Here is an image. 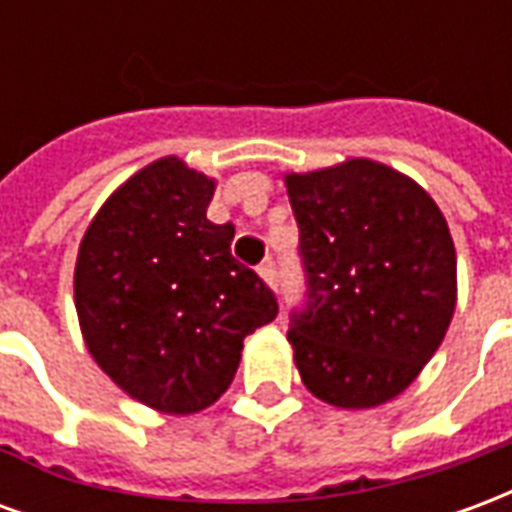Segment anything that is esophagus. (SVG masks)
I'll list each match as a JSON object with an SVG mask.
<instances>
[{"mask_svg":"<svg viewBox=\"0 0 512 512\" xmlns=\"http://www.w3.org/2000/svg\"><path fill=\"white\" fill-rule=\"evenodd\" d=\"M257 271H260V277L266 279V282H268V285H271V288L277 290L279 271H277V260H274V257H266V260L260 263V268H257Z\"/></svg>","mask_w":512,"mask_h":512,"instance_id":"esophagus-1","label":"esophagus"}]
</instances>
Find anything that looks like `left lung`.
I'll list each match as a JSON object with an SVG mask.
<instances>
[{
    "label": "left lung",
    "mask_w": 512,
    "mask_h": 512,
    "mask_svg": "<svg viewBox=\"0 0 512 512\" xmlns=\"http://www.w3.org/2000/svg\"><path fill=\"white\" fill-rule=\"evenodd\" d=\"M304 304L288 340L301 381L340 408L400 395L428 365L455 310V246L425 191L351 158L288 175Z\"/></svg>",
    "instance_id": "obj_1"
}]
</instances>
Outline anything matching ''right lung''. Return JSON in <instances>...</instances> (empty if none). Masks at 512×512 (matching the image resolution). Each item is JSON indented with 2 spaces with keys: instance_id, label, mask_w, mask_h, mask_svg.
Listing matches in <instances>:
<instances>
[{
  "instance_id": "add662e5",
  "label": "right lung",
  "mask_w": 512,
  "mask_h": 512,
  "mask_svg": "<svg viewBox=\"0 0 512 512\" xmlns=\"http://www.w3.org/2000/svg\"><path fill=\"white\" fill-rule=\"evenodd\" d=\"M213 180L161 158L106 200L79 246L76 312L93 359L128 395L167 414L211 406L244 337L277 296L230 252L235 227L205 211Z\"/></svg>"
}]
</instances>
